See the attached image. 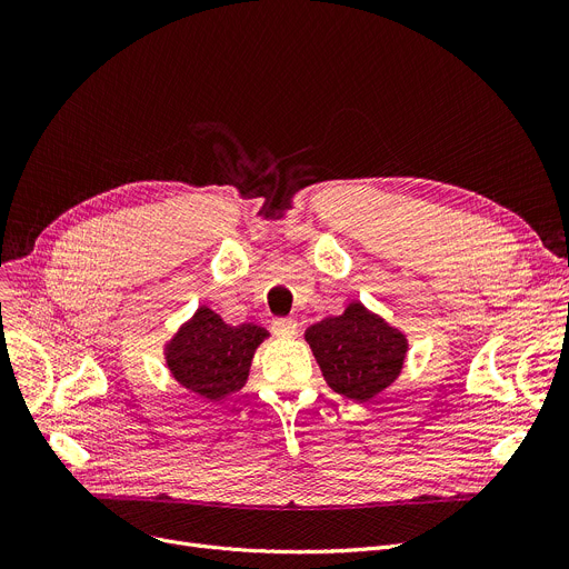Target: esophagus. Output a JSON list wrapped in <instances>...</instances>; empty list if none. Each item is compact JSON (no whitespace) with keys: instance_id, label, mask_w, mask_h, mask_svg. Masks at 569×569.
<instances>
[{"instance_id":"34e87169","label":"esophagus","mask_w":569,"mask_h":569,"mask_svg":"<svg viewBox=\"0 0 569 569\" xmlns=\"http://www.w3.org/2000/svg\"><path fill=\"white\" fill-rule=\"evenodd\" d=\"M272 330H274V335H279V337H292V335L297 332V322H295L292 318H277V320L272 322Z\"/></svg>"}]
</instances>
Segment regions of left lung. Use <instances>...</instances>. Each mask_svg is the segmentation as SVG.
<instances>
[{
  "mask_svg": "<svg viewBox=\"0 0 569 569\" xmlns=\"http://www.w3.org/2000/svg\"><path fill=\"white\" fill-rule=\"evenodd\" d=\"M316 362L332 390L352 401H369L401 373L406 337L360 302L307 330Z\"/></svg>",
  "mask_w": 569,
  "mask_h": 569,
  "instance_id": "8db88e82",
  "label": "left lung"
}]
</instances>
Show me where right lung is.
<instances>
[{
    "mask_svg": "<svg viewBox=\"0 0 569 569\" xmlns=\"http://www.w3.org/2000/svg\"><path fill=\"white\" fill-rule=\"evenodd\" d=\"M267 337L264 327L226 325L212 309L200 307L168 343L166 362L187 390L204 399H223L249 378L253 352Z\"/></svg>",
    "mask_w": 569,
    "mask_h": 569,
    "instance_id": "right-lung-1",
    "label": "right lung"
}]
</instances>
